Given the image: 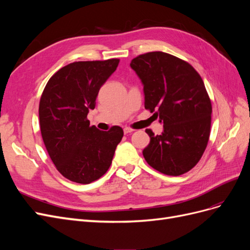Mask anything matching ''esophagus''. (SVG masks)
<instances>
[{
	"instance_id": "obj_1",
	"label": "esophagus",
	"mask_w": 250,
	"mask_h": 250,
	"mask_svg": "<svg viewBox=\"0 0 250 250\" xmlns=\"http://www.w3.org/2000/svg\"><path fill=\"white\" fill-rule=\"evenodd\" d=\"M133 131H134V129H132V128H129V127H125V128H124V133H125V134L131 133V132H133Z\"/></svg>"
}]
</instances>
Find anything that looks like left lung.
<instances>
[{"label":"left lung","mask_w":250,"mask_h":250,"mask_svg":"<svg viewBox=\"0 0 250 250\" xmlns=\"http://www.w3.org/2000/svg\"><path fill=\"white\" fill-rule=\"evenodd\" d=\"M145 96V108L164 125L162 134L150 129L146 162L166 175L178 176L199 162L207 148L211 104L194 67L164 52H150L131 60Z\"/></svg>","instance_id":"obj_1"}]
</instances>
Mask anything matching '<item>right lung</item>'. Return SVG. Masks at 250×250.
<instances>
[{
	"label": "right lung",
	"instance_id": "1",
	"mask_svg": "<svg viewBox=\"0 0 250 250\" xmlns=\"http://www.w3.org/2000/svg\"><path fill=\"white\" fill-rule=\"evenodd\" d=\"M119 62L70 63L53 75L42 92L39 115L44 146L57 170L74 183L86 185L104 175L123 138L120 126L102 131L86 119Z\"/></svg>",
	"mask_w": 250,
	"mask_h": 250
}]
</instances>
